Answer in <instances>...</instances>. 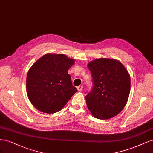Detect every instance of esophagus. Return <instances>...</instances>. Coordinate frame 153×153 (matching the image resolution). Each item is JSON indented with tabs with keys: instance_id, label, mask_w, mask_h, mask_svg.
Here are the masks:
<instances>
[{
	"instance_id": "obj_1",
	"label": "esophagus",
	"mask_w": 153,
	"mask_h": 153,
	"mask_svg": "<svg viewBox=\"0 0 153 153\" xmlns=\"http://www.w3.org/2000/svg\"><path fill=\"white\" fill-rule=\"evenodd\" d=\"M82 88H83L82 86H77V89L78 90V91H82Z\"/></svg>"
}]
</instances>
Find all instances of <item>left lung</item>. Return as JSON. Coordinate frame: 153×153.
<instances>
[{
	"instance_id": "left-lung-1",
	"label": "left lung",
	"mask_w": 153,
	"mask_h": 153,
	"mask_svg": "<svg viewBox=\"0 0 153 153\" xmlns=\"http://www.w3.org/2000/svg\"><path fill=\"white\" fill-rule=\"evenodd\" d=\"M93 87L85 97L88 109L97 119L114 117L124 109L130 91V76L114 59L102 58L88 64Z\"/></svg>"
}]
</instances>
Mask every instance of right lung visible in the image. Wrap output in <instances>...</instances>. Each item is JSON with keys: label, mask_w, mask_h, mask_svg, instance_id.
<instances>
[{"label": "right lung", "mask_w": 153, "mask_h": 153, "mask_svg": "<svg viewBox=\"0 0 153 153\" xmlns=\"http://www.w3.org/2000/svg\"><path fill=\"white\" fill-rule=\"evenodd\" d=\"M74 60L63 54H46L29 69L27 92L29 100L39 111L53 114L60 111L75 93L68 70Z\"/></svg>", "instance_id": "1"}]
</instances>
